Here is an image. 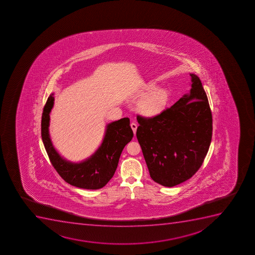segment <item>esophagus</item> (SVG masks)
<instances>
[{"label": "esophagus", "instance_id": "34e87169", "mask_svg": "<svg viewBox=\"0 0 255 255\" xmlns=\"http://www.w3.org/2000/svg\"><path fill=\"white\" fill-rule=\"evenodd\" d=\"M130 126H131L132 130H133V132H134V134H135V133H136L137 129L136 124L134 123V122H132V123L130 124Z\"/></svg>", "mask_w": 255, "mask_h": 255}]
</instances>
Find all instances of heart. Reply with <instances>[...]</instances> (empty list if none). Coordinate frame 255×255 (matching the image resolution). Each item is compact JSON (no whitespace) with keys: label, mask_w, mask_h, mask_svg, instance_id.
<instances>
[{"label":"heart","mask_w":255,"mask_h":255,"mask_svg":"<svg viewBox=\"0 0 255 255\" xmlns=\"http://www.w3.org/2000/svg\"><path fill=\"white\" fill-rule=\"evenodd\" d=\"M155 88L154 84H147L139 92L143 96L138 103L139 112L146 117H154L164 111L169 96L164 89Z\"/></svg>","instance_id":"obj_1"}]
</instances>
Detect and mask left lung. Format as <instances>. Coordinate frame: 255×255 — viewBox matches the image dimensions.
Segmentation results:
<instances>
[{"label": "left lung", "mask_w": 255, "mask_h": 255, "mask_svg": "<svg viewBox=\"0 0 255 255\" xmlns=\"http://www.w3.org/2000/svg\"><path fill=\"white\" fill-rule=\"evenodd\" d=\"M191 89L152 118L137 116L136 137L151 179L173 187L200 168L211 143L213 121L200 79L189 73Z\"/></svg>", "instance_id": "left-lung-1"}]
</instances>
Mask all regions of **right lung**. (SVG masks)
<instances>
[{"instance_id":"obj_1","label":"right lung","mask_w":255,"mask_h":255,"mask_svg":"<svg viewBox=\"0 0 255 255\" xmlns=\"http://www.w3.org/2000/svg\"><path fill=\"white\" fill-rule=\"evenodd\" d=\"M54 101L52 93L47 99L41 117V138L51 164L61 178L73 186L86 189L103 188L113 177L121 152L134 135L129 119L106 125L102 142L95 153L82 161L71 162L59 154L50 136V113Z\"/></svg>"}]
</instances>
